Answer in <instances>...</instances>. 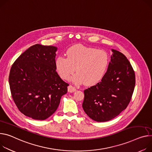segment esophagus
Masks as SVG:
<instances>
[{
	"instance_id": "obj_1",
	"label": "esophagus",
	"mask_w": 152,
	"mask_h": 152,
	"mask_svg": "<svg viewBox=\"0 0 152 152\" xmlns=\"http://www.w3.org/2000/svg\"><path fill=\"white\" fill-rule=\"evenodd\" d=\"M67 91L69 92H74L76 91V89L75 87H74L72 85H69L68 87H67Z\"/></svg>"
}]
</instances>
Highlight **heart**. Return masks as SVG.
<instances>
[{"instance_id":"heart-1","label":"heart","mask_w":152,"mask_h":152,"mask_svg":"<svg viewBox=\"0 0 152 152\" xmlns=\"http://www.w3.org/2000/svg\"><path fill=\"white\" fill-rule=\"evenodd\" d=\"M66 53L67 58L59 56L55 61L58 74L65 80L71 78L76 69L74 82H85L86 85L91 86L100 81L107 72L110 58L106 51L75 45L69 48Z\"/></svg>"}]
</instances>
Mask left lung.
<instances>
[{
  "label": "left lung",
  "mask_w": 152,
  "mask_h": 152,
  "mask_svg": "<svg viewBox=\"0 0 152 152\" xmlns=\"http://www.w3.org/2000/svg\"><path fill=\"white\" fill-rule=\"evenodd\" d=\"M113 52L107 71L101 81L84 91L82 107L91 119L106 122L118 115L129 104L135 86V74L126 57Z\"/></svg>",
  "instance_id": "obj_1"
}]
</instances>
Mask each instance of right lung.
Returning <instances> with one entry per match:
<instances>
[{
  "label": "right lung",
  "mask_w": 152,
  "mask_h": 152,
  "mask_svg": "<svg viewBox=\"0 0 152 152\" xmlns=\"http://www.w3.org/2000/svg\"><path fill=\"white\" fill-rule=\"evenodd\" d=\"M58 48L39 44L22 53L11 66L9 84L19 110L35 120H45L58 107L69 84L56 72Z\"/></svg>",
  "instance_id": "1"
}]
</instances>
